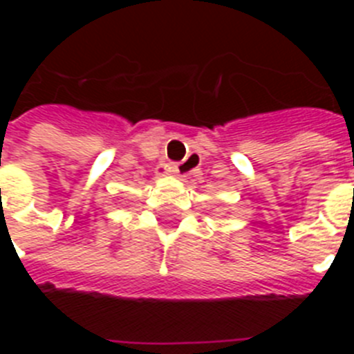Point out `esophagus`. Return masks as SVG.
Listing matches in <instances>:
<instances>
[{
    "label": "esophagus",
    "instance_id": "esophagus-1",
    "mask_svg": "<svg viewBox=\"0 0 354 354\" xmlns=\"http://www.w3.org/2000/svg\"><path fill=\"white\" fill-rule=\"evenodd\" d=\"M192 167H193V161L192 159H187V161L183 162V165H174V167H168V171L175 174L177 177H183V175L186 174V170H189Z\"/></svg>",
    "mask_w": 354,
    "mask_h": 354
}]
</instances>
